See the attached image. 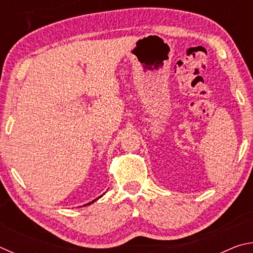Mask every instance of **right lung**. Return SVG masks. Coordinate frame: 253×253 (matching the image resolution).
<instances>
[{
    "label": "right lung",
    "instance_id": "right-lung-1",
    "mask_svg": "<svg viewBox=\"0 0 253 253\" xmlns=\"http://www.w3.org/2000/svg\"><path fill=\"white\" fill-rule=\"evenodd\" d=\"M101 196H102V195H101ZM101 196H99V198H97L96 200H93V201H91V202H89V203H87V204H84V207H85V205H90L91 203H93V202H95V201H97L98 199H100V198H101Z\"/></svg>",
    "mask_w": 253,
    "mask_h": 253
}]
</instances>
